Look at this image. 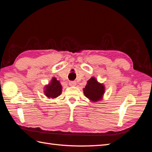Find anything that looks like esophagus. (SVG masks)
<instances>
[{"label": "esophagus", "mask_w": 152, "mask_h": 152, "mask_svg": "<svg viewBox=\"0 0 152 152\" xmlns=\"http://www.w3.org/2000/svg\"><path fill=\"white\" fill-rule=\"evenodd\" d=\"M69 85L70 86H75L76 85V82L75 81H72V82H69Z\"/></svg>", "instance_id": "obj_1"}]
</instances>
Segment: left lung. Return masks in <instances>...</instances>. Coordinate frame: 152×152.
<instances>
[{"mask_svg":"<svg viewBox=\"0 0 152 152\" xmlns=\"http://www.w3.org/2000/svg\"><path fill=\"white\" fill-rule=\"evenodd\" d=\"M83 91L84 95L89 100L92 102H96L102 99L105 88L104 86L99 83L95 77H91L87 82Z\"/></svg>","mask_w":152,"mask_h":152,"instance_id":"left-lung-1","label":"left lung"}]
</instances>
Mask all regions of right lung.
I'll return each instance as SVG.
<instances>
[{"label":"right lung","mask_w":152,"mask_h":152,"mask_svg":"<svg viewBox=\"0 0 152 152\" xmlns=\"http://www.w3.org/2000/svg\"><path fill=\"white\" fill-rule=\"evenodd\" d=\"M44 92L48 99H56L62 93V86L56 78H52L51 82L44 87Z\"/></svg>","instance_id":"right-lung-1"}]
</instances>
